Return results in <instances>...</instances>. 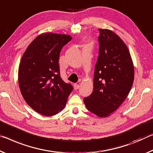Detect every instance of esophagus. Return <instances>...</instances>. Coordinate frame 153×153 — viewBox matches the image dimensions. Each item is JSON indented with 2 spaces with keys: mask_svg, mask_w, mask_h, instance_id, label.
Wrapping results in <instances>:
<instances>
[{
  "mask_svg": "<svg viewBox=\"0 0 153 153\" xmlns=\"http://www.w3.org/2000/svg\"><path fill=\"white\" fill-rule=\"evenodd\" d=\"M74 89H78L79 88V85L76 84V83L74 84Z\"/></svg>",
  "mask_w": 153,
  "mask_h": 153,
  "instance_id": "esophagus-1",
  "label": "esophagus"
}]
</instances>
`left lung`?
Here are the masks:
<instances>
[{"instance_id": "1", "label": "left lung", "mask_w": 153, "mask_h": 153, "mask_svg": "<svg viewBox=\"0 0 153 153\" xmlns=\"http://www.w3.org/2000/svg\"><path fill=\"white\" fill-rule=\"evenodd\" d=\"M99 56L95 66L94 90L84 98L88 111L106 117L128 96L134 79V68L126 45L113 32L98 29Z\"/></svg>"}]
</instances>
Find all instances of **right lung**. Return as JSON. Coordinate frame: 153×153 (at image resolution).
Wrapping results in <instances>:
<instances>
[{
  "label": "right lung",
  "instance_id": "right-lung-1",
  "mask_svg": "<svg viewBox=\"0 0 153 153\" xmlns=\"http://www.w3.org/2000/svg\"><path fill=\"white\" fill-rule=\"evenodd\" d=\"M70 35H39L25 51L20 62L18 82L26 103L44 116H53L66 106L73 89L60 76L59 53L71 41Z\"/></svg>",
  "mask_w": 153,
  "mask_h": 153
}]
</instances>
